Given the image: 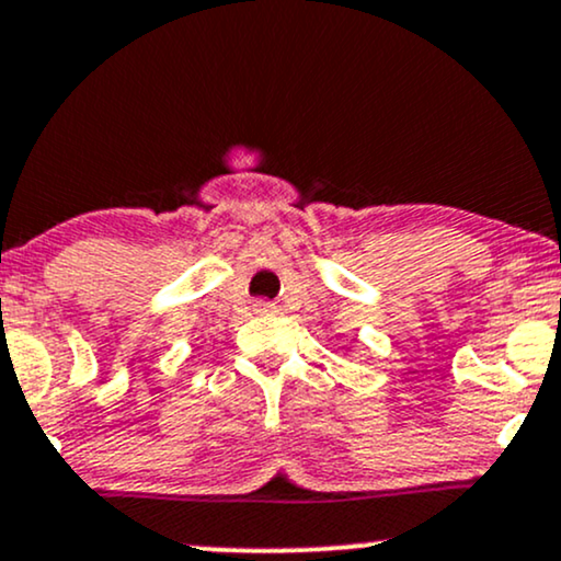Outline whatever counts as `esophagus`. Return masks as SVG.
<instances>
[{
  "instance_id": "1",
  "label": "esophagus",
  "mask_w": 561,
  "mask_h": 561,
  "mask_svg": "<svg viewBox=\"0 0 561 561\" xmlns=\"http://www.w3.org/2000/svg\"><path fill=\"white\" fill-rule=\"evenodd\" d=\"M252 307H254V312H257V314H267V312H273V309H275V304H273V301H265V299H260V301H254Z\"/></svg>"
}]
</instances>
